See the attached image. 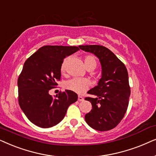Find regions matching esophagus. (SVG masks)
<instances>
[{
  "instance_id": "esophagus-1",
  "label": "esophagus",
  "mask_w": 156,
  "mask_h": 156,
  "mask_svg": "<svg viewBox=\"0 0 156 156\" xmlns=\"http://www.w3.org/2000/svg\"><path fill=\"white\" fill-rule=\"evenodd\" d=\"M78 101H84V98L82 97V96H80V95H78Z\"/></svg>"
}]
</instances>
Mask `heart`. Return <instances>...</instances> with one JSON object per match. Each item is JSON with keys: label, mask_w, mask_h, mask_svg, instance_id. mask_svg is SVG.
<instances>
[{"label": "heart", "mask_w": 156, "mask_h": 156, "mask_svg": "<svg viewBox=\"0 0 156 156\" xmlns=\"http://www.w3.org/2000/svg\"><path fill=\"white\" fill-rule=\"evenodd\" d=\"M67 61L68 59H65L62 63L61 67V73L65 72ZM84 63L87 69L89 68H95L96 67L97 61L96 59L92 55H86L84 58ZM64 86L67 90H71L73 92L78 93V94H82L88 89L89 86H90V82L88 80L85 79V78H74L66 81Z\"/></svg>", "instance_id": "heart-1"}]
</instances>
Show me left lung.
I'll return each mask as SVG.
<instances>
[{
	"label": "left lung",
	"mask_w": 156,
	"mask_h": 156,
	"mask_svg": "<svg viewBox=\"0 0 156 156\" xmlns=\"http://www.w3.org/2000/svg\"><path fill=\"white\" fill-rule=\"evenodd\" d=\"M99 58L102 76L98 86L88 91L96 98L87 97L92 109L85 115L89 126L99 131L113 129L121 121L128 106L130 88L125 65L108 48L99 45H79Z\"/></svg>",
	"instance_id": "obj_1"
}]
</instances>
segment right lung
Masks as SVG:
<instances>
[{"label": "right lung", "mask_w": 156, "mask_h": 156, "mask_svg": "<svg viewBox=\"0 0 156 156\" xmlns=\"http://www.w3.org/2000/svg\"><path fill=\"white\" fill-rule=\"evenodd\" d=\"M79 50L77 46L45 45L25 62L18 79V103L31 123L43 128L53 127L78 100V95L69 90L55 98L48 92L61 80L63 59Z\"/></svg>", "instance_id": "obj_1"}]
</instances>
